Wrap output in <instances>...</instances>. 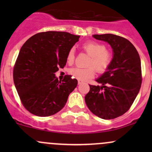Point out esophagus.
Segmentation results:
<instances>
[{
    "label": "esophagus",
    "mask_w": 152,
    "mask_h": 152,
    "mask_svg": "<svg viewBox=\"0 0 152 152\" xmlns=\"http://www.w3.org/2000/svg\"><path fill=\"white\" fill-rule=\"evenodd\" d=\"M83 83V81H78V84H81V83Z\"/></svg>",
    "instance_id": "obj_1"
}]
</instances>
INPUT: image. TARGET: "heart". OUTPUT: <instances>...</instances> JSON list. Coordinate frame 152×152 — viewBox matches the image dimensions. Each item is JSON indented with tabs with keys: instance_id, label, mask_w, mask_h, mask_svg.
Wrapping results in <instances>:
<instances>
[{
	"instance_id": "b5f03b06",
	"label": "heart",
	"mask_w": 152,
	"mask_h": 152,
	"mask_svg": "<svg viewBox=\"0 0 152 152\" xmlns=\"http://www.w3.org/2000/svg\"><path fill=\"white\" fill-rule=\"evenodd\" d=\"M82 48L90 55L86 68L74 67L69 69V73L78 81H87L93 78L96 71L104 73L109 69L113 61V55L106 46L102 43L89 41L82 44ZM75 60V50L71 48L66 56V61L69 64H73Z\"/></svg>"
}]
</instances>
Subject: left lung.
Returning <instances> with one entry per match:
<instances>
[{
    "label": "left lung",
    "mask_w": 152,
    "mask_h": 152,
    "mask_svg": "<svg viewBox=\"0 0 152 152\" xmlns=\"http://www.w3.org/2000/svg\"><path fill=\"white\" fill-rule=\"evenodd\" d=\"M93 37L109 43L114 56L107 71L96 80L102 86L89 85L85 102L96 116L113 119L125 114L139 94L142 81L140 57L125 38L110 34Z\"/></svg>",
    "instance_id": "1"
}]
</instances>
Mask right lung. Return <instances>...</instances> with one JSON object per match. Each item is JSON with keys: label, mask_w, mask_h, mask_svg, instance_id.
<instances>
[{"label": "right lung", "mask_w": 152, "mask_h": 152, "mask_svg": "<svg viewBox=\"0 0 152 152\" xmlns=\"http://www.w3.org/2000/svg\"><path fill=\"white\" fill-rule=\"evenodd\" d=\"M79 36L47 31L35 34L20 48L13 68V81L22 104L38 116H49L61 111L78 84L66 75L58 81L55 73L66 64L69 50Z\"/></svg>", "instance_id": "add662e5"}]
</instances>
